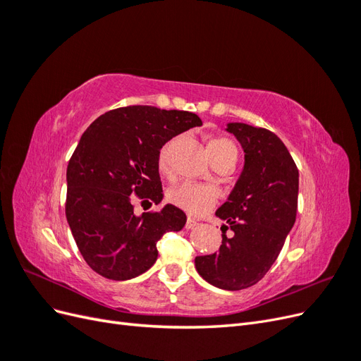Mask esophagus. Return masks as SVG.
Listing matches in <instances>:
<instances>
[{
    "mask_svg": "<svg viewBox=\"0 0 361 361\" xmlns=\"http://www.w3.org/2000/svg\"><path fill=\"white\" fill-rule=\"evenodd\" d=\"M199 223L194 220V218H188L187 220V224H185V228H187V231H190V228H194L195 226H197Z\"/></svg>",
    "mask_w": 361,
    "mask_h": 361,
    "instance_id": "obj_1",
    "label": "esophagus"
}]
</instances>
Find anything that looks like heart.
I'll list each match as a JSON object with an SVG mask.
<instances>
[{
    "instance_id": "heart-1",
    "label": "heart",
    "mask_w": 361,
    "mask_h": 361,
    "mask_svg": "<svg viewBox=\"0 0 361 361\" xmlns=\"http://www.w3.org/2000/svg\"><path fill=\"white\" fill-rule=\"evenodd\" d=\"M170 154L171 141L164 145L158 154V170L162 174L170 173ZM207 154H209L212 161L231 155L238 157V147L232 140L216 137L209 140V143H207ZM169 200L171 204L192 216H202L215 206L218 200V191L212 185L183 182L169 191Z\"/></svg>"
}]
</instances>
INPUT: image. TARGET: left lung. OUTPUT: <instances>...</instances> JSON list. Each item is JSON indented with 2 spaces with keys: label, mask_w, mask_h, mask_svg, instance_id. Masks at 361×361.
<instances>
[{
  "label": "left lung",
  "mask_w": 361,
  "mask_h": 361,
  "mask_svg": "<svg viewBox=\"0 0 361 361\" xmlns=\"http://www.w3.org/2000/svg\"><path fill=\"white\" fill-rule=\"evenodd\" d=\"M226 130L241 145L244 167L215 214L235 235L227 238L223 233L220 250L197 256L194 264L212 286L241 290L267 274L292 231L298 170L285 143L271 130L239 122L227 123Z\"/></svg>",
  "instance_id": "1"
}]
</instances>
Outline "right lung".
I'll return each instance as SVG.
<instances>
[{
    "label": "right lung",
    "mask_w": 361,
    "mask_h": 361,
    "mask_svg": "<svg viewBox=\"0 0 361 361\" xmlns=\"http://www.w3.org/2000/svg\"><path fill=\"white\" fill-rule=\"evenodd\" d=\"M194 126H202L194 113L133 105L102 114L85 129L66 171V218L97 274L118 281L143 274L157 262L161 236L187 223L173 204L135 215L130 194L161 203L159 150Z\"/></svg>",
    "instance_id": "1"
}]
</instances>
